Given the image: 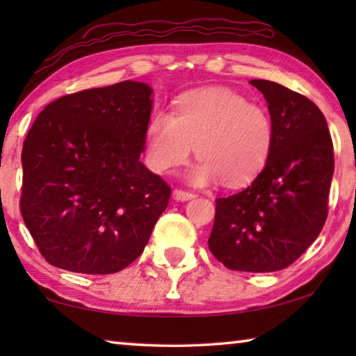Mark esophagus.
I'll list each match as a JSON object with an SVG mask.
<instances>
[{"mask_svg": "<svg viewBox=\"0 0 356 356\" xmlns=\"http://www.w3.org/2000/svg\"><path fill=\"white\" fill-rule=\"evenodd\" d=\"M172 197L176 201H190V200H193V197H196V195L191 191H184V190L176 188L172 191Z\"/></svg>", "mask_w": 356, "mask_h": 356, "instance_id": "obj_1", "label": "esophagus"}]
</instances>
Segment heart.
Returning <instances> with one entry per match:
<instances>
[{"label": "heart", "mask_w": 356, "mask_h": 356, "mask_svg": "<svg viewBox=\"0 0 356 356\" xmlns=\"http://www.w3.org/2000/svg\"><path fill=\"white\" fill-rule=\"evenodd\" d=\"M275 127L264 106L225 88H206L180 97L176 111H156L146 129L149 165L170 172L185 163L195 146L200 163L188 180L226 186L251 182L272 154Z\"/></svg>", "instance_id": "b5f03b06"}]
</instances>
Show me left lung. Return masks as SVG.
<instances>
[{"mask_svg":"<svg viewBox=\"0 0 356 356\" xmlns=\"http://www.w3.org/2000/svg\"><path fill=\"white\" fill-rule=\"evenodd\" d=\"M250 83L268 104L273 149L250 186L215 201L209 248L227 268L265 273L289 267L321 234L334 156L314 102L275 81Z\"/></svg>","mask_w":356,"mask_h":356,"instance_id":"obj_1","label":"left lung"}]
</instances>
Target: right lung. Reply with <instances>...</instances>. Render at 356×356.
Wrapping results in <instances>:
<instances>
[{"label": "right lung", "mask_w": 356, "mask_h": 356, "mask_svg": "<svg viewBox=\"0 0 356 356\" xmlns=\"http://www.w3.org/2000/svg\"><path fill=\"white\" fill-rule=\"evenodd\" d=\"M152 88L122 81L51 102L23 143V221L48 264L116 273L144 251L171 188L140 161Z\"/></svg>", "instance_id": "add662e5"}]
</instances>
